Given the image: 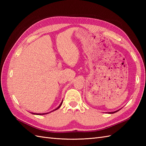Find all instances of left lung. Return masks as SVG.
Segmentation results:
<instances>
[{
  "mask_svg": "<svg viewBox=\"0 0 146 146\" xmlns=\"http://www.w3.org/2000/svg\"><path fill=\"white\" fill-rule=\"evenodd\" d=\"M119 110H117V111H114V112H109L108 113H110V114H113V113H116L117 111H118Z\"/></svg>",
  "mask_w": 146,
  "mask_h": 146,
  "instance_id": "8db88e82",
  "label": "left lung"
}]
</instances>
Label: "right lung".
Here are the masks:
<instances>
[{"mask_svg":"<svg viewBox=\"0 0 146 146\" xmlns=\"http://www.w3.org/2000/svg\"><path fill=\"white\" fill-rule=\"evenodd\" d=\"M62 104H63V100H62V102H61V104H60V105L58 106V107H57L56 109H55L54 111H55V110H58L60 107H61V105H62ZM49 113H50V112H49ZM32 113V114H36V115H43V114H48V113Z\"/></svg>","mask_w":146,"mask_h":146,"instance_id":"right-lung-1","label":"right lung"}]
</instances>
